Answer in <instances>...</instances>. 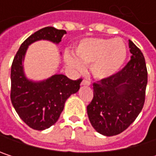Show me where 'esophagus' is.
<instances>
[{"label": "esophagus", "mask_w": 156, "mask_h": 156, "mask_svg": "<svg viewBox=\"0 0 156 156\" xmlns=\"http://www.w3.org/2000/svg\"><path fill=\"white\" fill-rule=\"evenodd\" d=\"M90 84H91V82L89 80H87V79H84L81 82V85H84V86H89Z\"/></svg>", "instance_id": "1"}]
</instances>
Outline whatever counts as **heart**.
Segmentation results:
<instances>
[{"label": "heart", "mask_w": 156, "mask_h": 156, "mask_svg": "<svg viewBox=\"0 0 156 156\" xmlns=\"http://www.w3.org/2000/svg\"><path fill=\"white\" fill-rule=\"evenodd\" d=\"M76 57L68 55L66 61L77 71H84V66L91 67L98 78L112 76L119 70L126 58V47L120 38H93L81 41L75 49Z\"/></svg>", "instance_id": "obj_1"}]
</instances>
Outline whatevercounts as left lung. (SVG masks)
Here are the masks:
<instances>
[{"instance_id": "1", "label": "left lung", "mask_w": 156, "mask_h": 156, "mask_svg": "<svg viewBox=\"0 0 156 156\" xmlns=\"http://www.w3.org/2000/svg\"><path fill=\"white\" fill-rule=\"evenodd\" d=\"M129 48L131 59L122 69L93 83V98L87 108L92 126L107 136L125 131L138 116L144 104L145 59L131 41Z\"/></svg>"}]
</instances>
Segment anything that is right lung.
I'll use <instances>...</instances> for the list:
<instances>
[{"instance_id": "obj_1", "label": "right lung", "mask_w": 156, "mask_h": 156, "mask_svg": "<svg viewBox=\"0 0 156 156\" xmlns=\"http://www.w3.org/2000/svg\"><path fill=\"white\" fill-rule=\"evenodd\" d=\"M64 30L45 27L26 39L13 58L11 69V100L22 121L30 128L44 130L54 125L70 95L78 92L81 78L72 80L62 74H56L42 82H31L23 74L22 60L27 48L36 41H61Z\"/></svg>"}]
</instances>
